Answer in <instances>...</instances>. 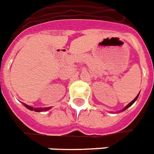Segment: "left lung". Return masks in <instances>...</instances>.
Here are the masks:
<instances>
[{"label": "left lung", "mask_w": 154, "mask_h": 154, "mask_svg": "<svg viewBox=\"0 0 154 154\" xmlns=\"http://www.w3.org/2000/svg\"><path fill=\"white\" fill-rule=\"evenodd\" d=\"M139 95H140V93H139V94H138V95H137V96H136V98H135V99H134V100H132V102H130V103H128V105H127V106H126V107H125V108H124V109H123V110H122V111H125L126 109H127V108H128V107H130V106H132V104H133V103H135V101H136V100H137V98H138V97H139Z\"/></svg>", "instance_id": "1"}]
</instances>
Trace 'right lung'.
Listing matches in <instances>:
<instances>
[{
    "label": "right lung",
    "mask_w": 154,
    "mask_h": 154,
    "mask_svg": "<svg viewBox=\"0 0 154 154\" xmlns=\"http://www.w3.org/2000/svg\"><path fill=\"white\" fill-rule=\"evenodd\" d=\"M25 107H26V108H28L29 110H30V111H36V112H40V111H47V110H49V109H51V107H45V108H40V107H30V106H29V105H26L25 104Z\"/></svg>",
    "instance_id": "right-lung-1"
}]
</instances>
